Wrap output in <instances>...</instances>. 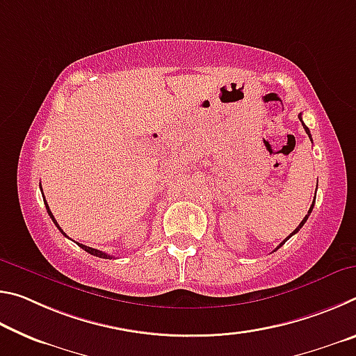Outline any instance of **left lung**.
Returning <instances> with one entry per match:
<instances>
[{"label":"left lung","instance_id":"left-lung-1","mask_svg":"<svg viewBox=\"0 0 356 356\" xmlns=\"http://www.w3.org/2000/svg\"><path fill=\"white\" fill-rule=\"evenodd\" d=\"M298 118H300V120H301V124H303V119H301V113L298 114ZM303 129H305V131H306V134H308V136H309V140L312 141V138H311V134H309V129H308V127H306V125H305V124H303ZM314 202H316V197H314V201H312V204H311V207H309V210H308V215H306V216H305V218H303V220H301V222H300V225L297 226V229H295V231H293V232L291 234V236H289L287 238H284V242H282L281 245H284V243L287 242V240H289V238H291V237L293 236V234H297V232L300 231V229H301V227H303V225H305V222H306V220H308V218H309V215H311V212H312V207H314ZM281 245H280V246H281ZM280 246H278V248H280ZM278 248H276V250H278ZM276 250H275V251H276Z\"/></svg>","mask_w":356,"mask_h":356}]
</instances>
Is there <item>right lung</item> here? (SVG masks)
<instances>
[{
  "label": "right lung",
  "instance_id": "1",
  "mask_svg": "<svg viewBox=\"0 0 356 356\" xmlns=\"http://www.w3.org/2000/svg\"><path fill=\"white\" fill-rule=\"evenodd\" d=\"M44 202H45V207H47V212H48V215H50V218L53 220V222H55L56 225V227L59 229V231L63 232V229L59 227V225L56 222V220H55V216H53V213H51V210H50V207H48V204H47V201H45V197H44ZM64 234V232H63ZM65 236V234H64ZM80 245V248H83L84 251L86 252H89V254H92V256H95V257H102V259H108L110 257V254H106V252H102V251H99V250H94V248H91V246H86V245H81V243H78Z\"/></svg>",
  "mask_w": 356,
  "mask_h": 356
}]
</instances>
